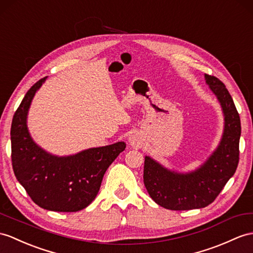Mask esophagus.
Listing matches in <instances>:
<instances>
[{
	"label": "esophagus",
	"mask_w": 253,
	"mask_h": 253,
	"mask_svg": "<svg viewBox=\"0 0 253 253\" xmlns=\"http://www.w3.org/2000/svg\"><path fill=\"white\" fill-rule=\"evenodd\" d=\"M128 143H130V145L133 148H135V149H138V148L143 146V140H141V137L138 134L131 135L130 138H128Z\"/></svg>",
	"instance_id": "34e87169"
}]
</instances>
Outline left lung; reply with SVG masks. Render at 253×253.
Instances as JSON below:
<instances>
[{"mask_svg": "<svg viewBox=\"0 0 253 253\" xmlns=\"http://www.w3.org/2000/svg\"><path fill=\"white\" fill-rule=\"evenodd\" d=\"M205 79L224 115V131L217 149L200 169L188 174L169 170L145 157L144 183L148 193L158 205L170 211H190L211 204L238 165L242 132L239 114L224 84L207 74Z\"/></svg>", "mask_w": 253, "mask_h": 253, "instance_id": "left-lung-1", "label": "left lung"}]
</instances>
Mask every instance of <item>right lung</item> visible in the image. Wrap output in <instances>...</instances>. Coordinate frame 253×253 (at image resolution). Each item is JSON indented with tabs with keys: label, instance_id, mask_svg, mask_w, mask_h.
<instances>
[{
	"label": "right lung",
	"instance_id": "add662e5",
	"mask_svg": "<svg viewBox=\"0 0 253 253\" xmlns=\"http://www.w3.org/2000/svg\"><path fill=\"white\" fill-rule=\"evenodd\" d=\"M46 78L30 88L14 115L10 128L13 169L36 205L52 211H78L95 199L104 174L126 149V143L90 148L69 157L42 150L28 131L27 116L35 92Z\"/></svg>",
	"mask_w": 253,
	"mask_h": 253
}]
</instances>
